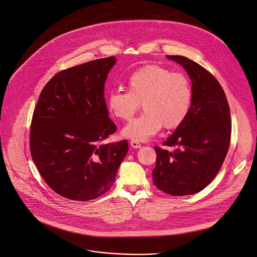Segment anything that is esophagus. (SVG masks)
<instances>
[{
  "mask_svg": "<svg viewBox=\"0 0 257 257\" xmlns=\"http://www.w3.org/2000/svg\"><path fill=\"white\" fill-rule=\"evenodd\" d=\"M130 145H131V147H133V148H140V147H141V144H140L139 142L135 141V140L130 141Z\"/></svg>",
  "mask_w": 257,
  "mask_h": 257,
  "instance_id": "34e87169",
  "label": "esophagus"
}]
</instances>
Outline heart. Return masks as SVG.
<instances>
[{"label": "heart", "mask_w": 257, "mask_h": 257, "mask_svg": "<svg viewBox=\"0 0 257 257\" xmlns=\"http://www.w3.org/2000/svg\"><path fill=\"white\" fill-rule=\"evenodd\" d=\"M127 87L128 92L113 90L107 97L110 114L121 121L130 120L142 104L144 112L122 130L126 138L148 140L162 126L167 130L179 128L190 114L193 91L183 73L160 65H145L129 75Z\"/></svg>", "instance_id": "1"}]
</instances>
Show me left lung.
<instances>
[{
	"label": "left lung",
	"mask_w": 257,
	"mask_h": 257,
	"mask_svg": "<svg viewBox=\"0 0 257 257\" xmlns=\"http://www.w3.org/2000/svg\"><path fill=\"white\" fill-rule=\"evenodd\" d=\"M180 63L192 80L193 102L184 124L164 146H155L153 184L172 196H188L205 189L217 176L227 155L231 138V116L219 81L197 62L180 55H167Z\"/></svg>",
	"instance_id": "8db88e82"
}]
</instances>
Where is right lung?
I'll use <instances>...</instances> for the list:
<instances>
[{
  "label": "right lung",
  "mask_w": 257,
  "mask_h": 257,
  "mask_svg": "<svg viewBox=\"0 0 257 257\" xmlns=\"http://www.w3.org/2000/svg\"><path fill=\"white\" fill-rule=\"evenodd\" d=\"M116 60L100 58L57 72L34 109L32 159L51 190L68 200L90 201L108 192L127 154V140L104 142L117 129L104 97Z\"/></svg>",
  "instance_id": "right-lung-1"
}]
</instances>
